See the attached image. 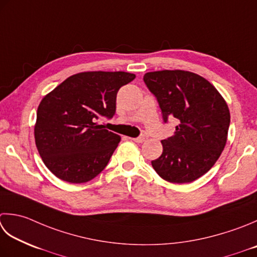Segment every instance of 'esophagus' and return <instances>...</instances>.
<instances>
[{
	"instance_id": "esophagus-1",
	"label": "esophagus",
	"mask_w": 257,
	"mask_h": 257,
	"mask_svg": "<svg viewBox=\"0 0 257 257\" xmlns=\"http://www.w3.org/2000/svg\"><path fill=\"white\" fill-rule=\"evenodd\" d=\"M147 138H148L147 136L144 135V136H140V137H138V138H134L133 140H134V142H136V143H144Z\"/></svg>"
}]
</instances>
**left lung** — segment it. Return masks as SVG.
<instances>
[{
    "instance_id": "left-lung-1",
    "label": "left lung",
    "mask_w": 257,
    "mask_h": 257,
    "mask_svg": "<svg viewBox=\"0 0 257 257\" xmlns=\"http://www.w3.org/2000/svg\"><path fill=\"white\" fill-rule=\"evenodd\" d=\"M144 81L157 98L164 121L178 122L172 137L162 140L163 154L153 167L169 183H192L213 167L225 148L228 105L212 83L189 71L147 72Z\"/></svg>"
}]
</instances>
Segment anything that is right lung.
Segmentation results:
<instances>
[{
	"instance_id": "add662e5",
	"label": "right lung",
	"mask_w": 257,
	"mask_h": 257,
	"mask_svg": "<svg viewBox=\"0 0 257 257\" xmlns=\"http://www.w3.org/2000/svg\"><path fill=\"white\" fill-rule=\"evenodd\" d=\"M135 78L123 71L80 72L45 95L34 138L50 172L71 184L87 183L102 172L121 138L95 120L113 117L118 90Z\"/></svg>"
}]
</instances>
